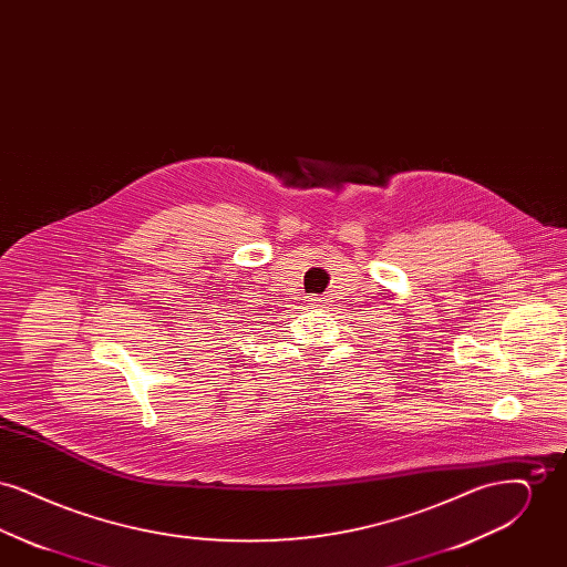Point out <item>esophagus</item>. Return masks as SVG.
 Segmentation results:
<instances>
[{
    "mask_svg": "<svg viewBox=\"0 0 567 567\" xmlns=\"http://www.w3.org/2000/svg\"><path fill=\"white\" fill-rule=\"evenodd\" d=\"M308 306L310 308H323L324 299L323 297H308Z\"/></svg>",
    "mask_w": 567,
    "mask_h": 567,
    "instance_id": "34e87169",
    "label": "esophagus"
}]
</instances>
